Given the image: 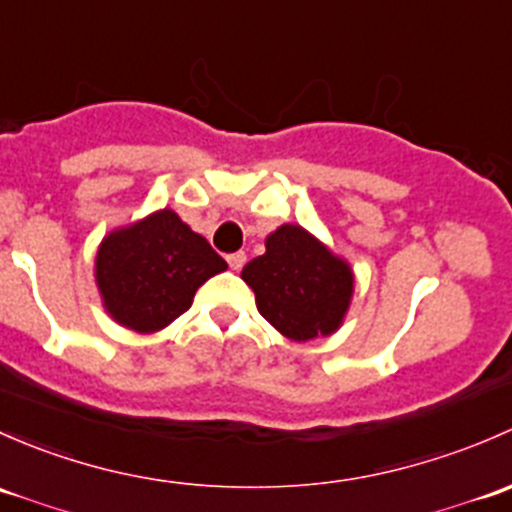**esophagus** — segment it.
Returning a JSON list of instances; mask_svg holds the SVG:
<instances>
[{
    "mask_svg": "<svg viewBox=\"0 0 512 512\" xmlns=\"http://www.w3.org/2000/svg\"><path fill=\"white\" fill-rule=\"evenodd\" d=\"M226 261H229V266L234 268V271H239V268L246 263V254H244V251H236V254L226 256Z\"/></svg>",
    "mask_w": 512,
    "mask_h": 512,
    "instance_id": "obj_1",
    "label": "esophagus"
}]
</instances>
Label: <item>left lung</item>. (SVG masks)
I'll list each match as a JSON object with an SVG mask.
<instances>
[{
    "instance_id": "obj_1",
    "label": "left lung",
    "mask_w": 512,
    "mask_h": 512,
    "mask_svg": "<svg viewBox=\"0 0 512 512\" xmlns=\"http://www.w3.org/2000/svg\"><path fill=\"white\" fill-rule=\"evenodd\" d=\"M241 278L256 293L258 313L295 342L333 335L355 291L350 263L298 224L278 226Z\"/></svg>"
}]
</instances>
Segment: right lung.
Instances as JSON below:
<instances>
[{
	"label": "right lung",
	"instance_id": "obj_1",
	"mask_svg": "<svg viewBox=\"0 0 512 512\" xmlns=\"http://www.w3.org/2000/svg\"><path fill=\"white\" fill-rule=\"evenodd\" d=\"M226 261L172 209H160L100 241L96 283L115 323L157 333L192 305L202 283Z\"/></svg>",
	"mask_w": 512,
	"mask_h": 512
}]
</instances>
